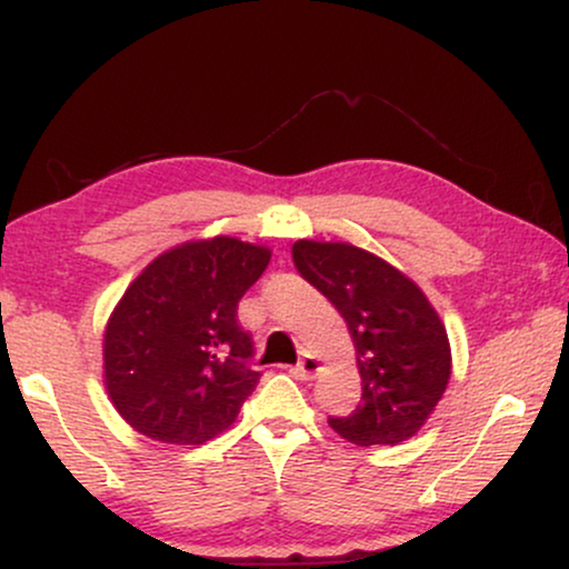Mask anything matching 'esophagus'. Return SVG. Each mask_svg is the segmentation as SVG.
<instances>
[{
  "label": "esophagus",
  "instance_id": "esophagus-1",
  "mask_svg": "<svg viewBox=\"0 0 569 569\" xmlns=\"http://www.w3.org/2000/svg\"><path fill=\"white\" fill-rule=\"evenodd\" d=\"M318 371H321V361H318L316 356H305L302 361H299L297 367L291 369V375L297 377V380H312V377H316Z\"/></svg>",
  "mask_w": 569,
  "mask_h": 569
}]
</instances>
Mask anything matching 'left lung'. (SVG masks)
I'll list each match as a JSON object with an SVG mask.
<instances>
[{
	"label": "left lung",
	"mask_w": 569,
	"mask_h": 569,
	"mask_svg": "<svg viewBox=\"0 0 569 569\" xmlns=\"http://www.w3.org/2000/svg\"><path fill=\"white\" fill-rule=\"evenodd\" d=\"M293 264L348 323L361 403L329 426L358 447L407 441L428 422L452 375L447 329L426 291L382 257L342 240H297Z\"/></svg>",
	"instance_id": "obj_1"
}]
</instances>
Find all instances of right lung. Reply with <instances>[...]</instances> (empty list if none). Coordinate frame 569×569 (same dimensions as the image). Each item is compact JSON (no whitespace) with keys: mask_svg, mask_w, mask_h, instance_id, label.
Returning a JSON list of instances; mask_svg holds the SVG:
<instances>
[{"mask_svg":"<svg viewBox=\"0 0 569 569\" xmlns=\"http://www.w3.org/2000/svg\"><path fill=\"white\" fill-rule=\"evenodd\" d=\"M267 246L213 234L154 257L103 329V385L130 428L162 443H206L253 393L240 297L270 264Z\"/></svg>","mask_w":569,"mask_h":569,"instance_id":"add662e5","label":"right lung"}]
</instances>
